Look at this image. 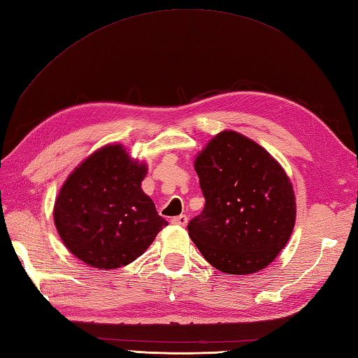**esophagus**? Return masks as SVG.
<instances>
[{
  "label": "esophagus",
  "mask_w": 358,
  "mask_h": 358,
  "mask_svg": "<svg viewBox=\"0 0 358 358\" xmlns=\"http://www.w3.org/2000/svg\"><path fill=\"white\" fill-rule=\"evenodd\" d=\"M171 224L179 225V227H185L188 224V217L185 216V214H180V216H176V217L171 219Z\"/></svg>",
  "instance_id": "1"
}]
</instances>
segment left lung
Instances as JSON below:
<instances>
[{
	"label": "left lung",
	"instance_id": "left-lung-1",
	"mask_svg": "<svg viewBox=\"0 0 358 358\" xmlns=\"http://www.w3.org/2000/svg\"><path fill=\"white\" fill-rule=\"evenodd\" d=\"M205 206L188 234L222 273L252 274L277 257L296 224L287 173L264 147L231 130L214 136L194 161Z\"/></svg>",
	"mask_w": 358,
	"mask_h": 358
}]
</instances>
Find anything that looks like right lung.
<instances>
[{
    "instance_id": "1",
    "label": "right lung",
    "mask_w": 358,
    "mask_h": 358,
    "mask_svg": "<svg viewBox=\"0 0 358 358\" xmlns=\"http://www.w3.org/2000/svg\"><path fill=\"white\" fill-rule=\"evenodd\" d=\"M147 165L121 144L94 152L61 187L53 219L67 250L89 266L116 269L136 260L169 225L141 184Z\"/></svg>"
}]
</instances>
